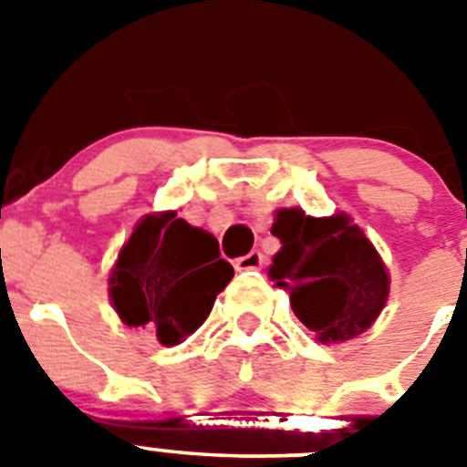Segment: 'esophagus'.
Masks as SVG:
<instances>
[{
  "label": "esophagus",
  "mask_w": 467,
  "mask_h": 467,
  "mask_svg": "<svg viewBox=\"0 0 467 467\" xmlns=\"http://www.w3.org/2000/svg\"><path fill=\"white\" fill-rule=\"evenodd\" d=\"M264 264V254L257 253V250H253V253H247L245 257L236 259V271H257L262 269Z\"/></svg>",
  "instance_id": "esophagus-1"
}]
</instances>
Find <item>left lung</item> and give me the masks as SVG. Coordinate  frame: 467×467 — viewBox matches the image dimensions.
<instances>
[{"label": "left lung", "instance_id": "left-lung-1", "mask_svg": "<svg viewBox=\"0 0 467 467\" xmlns=\"http://www.w3.org/2000/svg\"><path fill=\"white\" fill-rule=\"evenodd\" d=\"M280 238L269 278L290 295L295 316L320 344L356 339L381 316L390 292L386 264L346 213L311 217L301 208L275 213Z\"/></svg>", "mask_w": 467, "mask_h": 467}]
</instances>
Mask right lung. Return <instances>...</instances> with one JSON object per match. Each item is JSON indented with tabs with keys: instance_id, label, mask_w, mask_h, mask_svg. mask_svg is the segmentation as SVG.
Instances as JSON below:
<instances>
[{
	"instance_id": "add662e5",
	"label": "right lung",
	"mask_w": 467,
	"mask_h": 467,
	"mask_svg": "<svg viewBox=\"0 0 467 467\" xmlns=\"http://www.w3.org/2000/svg\"><path fill=\"white\" fill-rule=\"evenodd\" d=\"M234 266L220 259V243L175 210L144 214L123 243L109 274V299L128 327H154L163 346L196 332Z\"/></svg>"
}]
</instances>
